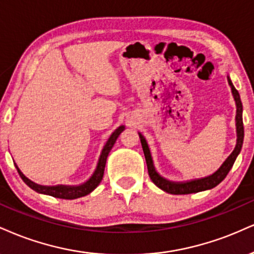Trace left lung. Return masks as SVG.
<instances>
[{"label": "left lung", "instance_id": "1", "mask_svg": "<svg viewBox=\"0 0 254 254\" xmlns=\"http://www.w3.org/2000/svg\"><path fill=\"white\" fill-rule=\"evenodd\" d=\"M228 84L231 86L232 94L235 100V106H237V115H235V127H237V143L233 151L231 152V155L224 161V163L220 166V168L216 172H214L212 175L201 177V179H194V180H188V181H170V180L166 179V177L161 176L157 173L156 168H155L154 161H152V156L150 149H149L148 142H146L145 137L142 133L138 132L140 143H142L143 152H144L145 161H146V167H148V173L150 176L151 181L157 186L158 188L162 190L167 191L169 194L174 195H183V194H193L198 193V191L208 190L216 187L222 180L227 176V174L233 167L235 160H237L238 155L240 154L241 148H243L244 143V124H243V104H241V99L239 96V92L235 90V87L232 84L230 77H227Z\"/></svg>", "mask_w": 254, "mask_h": 254}]
</instances>
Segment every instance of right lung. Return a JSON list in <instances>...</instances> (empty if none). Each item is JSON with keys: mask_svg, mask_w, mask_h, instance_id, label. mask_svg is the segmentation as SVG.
I'll use <instances>...</instances> for the list:
<instances>
[{"mask_svg": "<svg viewBox=\"0 0 254 254\" xmlns=\"http://www.w3.org/2000/svg\"><path fill=\"white\" fill-rule=\"evenodd\" d=\"M125 129L124 125H121L116 129L114 132L111 133V136L109 137V139L106 140V143L104 144L102 152H100V156L98 158V163L96 169L92 175L90 176V179L87 181H85L84 183L78 186H66V185H58V186H42V185H38V183L33 182L32 180H29L28 177H26L23 175V173L19 169V167L15 164L16 167L17 172H19L21 179L23 180L24 183H26L28 187H30L33 190L38 191L40 194H45V195H51V196L58 197V198H65V200H73V198H78L81 196H85V195L90 194L91 191H93L94 189L98 187L100 182L103 180V175H104V169H105V164H106V158L109 156V152L111 151L112 146L117 140L118 136L123 132Z\"/></svg>", "mask_w": 254, "mask_h": 254, "instance_id": "1", "label": "right lung"}]
</instances>
